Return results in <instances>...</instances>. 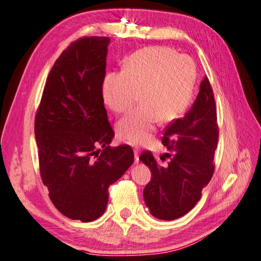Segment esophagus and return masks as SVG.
<instances>
[{
    "label": "esophagus",
    "mask_w": 261,
    "mask_h": 261,
    "mask_svg": "<svg viewBox=\"0 0 261 261\" xmlns=\"http://www.w3.org/2000/svg\"><path fill=\"white\" fill-rule=\"evenodd\" d=\"M134 152H135V163H138V161H139V152H140L139 148L136 147Z\"/></svg>",
    "instance_id": "1"
}]
</instances>
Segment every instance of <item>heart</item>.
<instances>
[{
    "mask_svg": "<svg viewBox=\"0 0 261 261\" xmlns=\"http://www.w3.org/2000/svg\"><path fill=\"white\" fill-rule=\"evenodd\" d=\"M195 67L174 49L152 46L132 55L124 71L109 72L103 79V100L115 113H124L138 100L142 106L117 124L119 138L142 144L160 122H172L187 108L192 97Z\"/></svg>",
    "mask_w": 261,
    "mask_h": 261,
    "instance_id": "b5f03b06",
    "label": "heart"
}]
</instances>
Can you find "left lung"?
<instances>
[{"label":"left lung","mask_w":261,"mask_h":261,"mask_svg":"<svg viewBox=\"0 0 261 261\" xmlns=\"http://www.w3.org/2000/svg\"><path fill=\"white\" fill-rule=\"evenodd\" d=\"M217 142L216 103L205 76L192 108L165 131L163 144L171 152L167 166H160L150 151L139 156L152 173L143 195L153 216L176 220L195 206L213 177Z\"/></svg>","instance_id":"left-lung-1"}]
</instances>
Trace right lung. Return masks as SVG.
<instances>
[{
    "label": "right lung",
    "mask_w": 261,
    "mask_h": 261,
    "mask_svg": "<svg viewBox=\"0 0 261 261\" xmlns=\"http://www.w3.org/2000/svg\"><path fill=\"white\" fill-rule=\"evenodd\" d=\"M109 43L108 37H84L61 53L35 118L40 176L48 196L61 214L81 222L105 213L109 186L135 159L129 145L109 146L115 134L102 95Z\"/></svg>",
    "instance_id": "1"
}]
</instances>
